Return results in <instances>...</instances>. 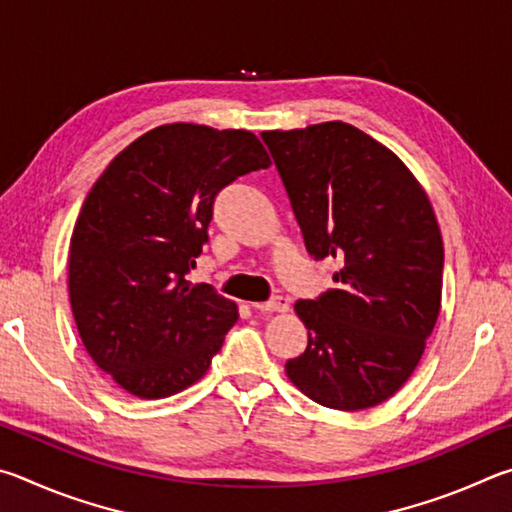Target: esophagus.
<instances>
[{
	"label": "esophagus",
	"mask_w": 512,
	"mask_h": 512,
	"mask_svg": "<svg viewBox=\"0 0 512 512\" xmlns=\"http://www.w3.org/2000/svg\"><path fill=\"white\" fill-rule=\"evenodd\" d=\"M256 310L261 312H285L288 310V299L281 297V294H276L270 301H263V303H254Z\"/></svg>",
	"instance_id": "1"
}]
</instances>
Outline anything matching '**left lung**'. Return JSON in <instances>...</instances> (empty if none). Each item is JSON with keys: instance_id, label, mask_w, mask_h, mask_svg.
<instances>
[{"instance_id": "left-lung-1", "label": "left lung", "mask_w": 512, "mask_h": 512, "mask_svg": "<svg viewBox=\"0 0 512 512\" xmlns=\"http://www.w3.org/2000/svg\"><path fill=\"white\" fill-rule=\"evenodd\" d=\"M315 261L335 288L299 299L308 348L285 362L310 400L360 411L414 373L441 310L443 238L432 204L389 148L344 121L261 134Z\"/></svg>"}]
</instances>
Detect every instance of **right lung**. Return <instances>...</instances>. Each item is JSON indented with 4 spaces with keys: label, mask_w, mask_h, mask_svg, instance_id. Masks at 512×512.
Listing matches in <instances>:
<instances>
[{
    "label": "right lung",
    "mask_w": 512,
    "mask_h": 512,
    "mask_svg": "<svg viewBox=\"0 0 512 512\" xmlns=\"http://www.w3.org/2000/svg\"><path fill=\"white\" fill-rule=\"evenodd\" d=\"M256 134L159 125L105 168L69 245V299L98 369L132 396L191 387L236 324V303L186 281L224 186L270 168Z\"/></svg>",
    "instance_id": "add662e5"
}]
</instances>
